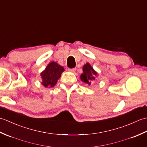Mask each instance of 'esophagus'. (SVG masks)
Listing matches in <instances>:
<instances>
[{
    "label": "esophagus",
    "instance_id": "obj_1",
    "mask_svg": "<svg viewBox=\"0 0 147 147\" xmlns=\"http://www.w3.org/2000/svg\"><path fill=\"white\" fill-rule=\"evenodd\" d=\"M76 68H69L68 69V71L69 72H72V73H74V72L76 71Z\"/></svg>",
    "mask_w": 147,
    "mask_h": 147
}]
</instances>
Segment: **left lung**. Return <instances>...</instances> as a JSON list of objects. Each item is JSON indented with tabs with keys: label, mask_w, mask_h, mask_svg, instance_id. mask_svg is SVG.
<instances>
[{
	"label": "left lung",
	"mask_w": 147,
	"mask_h": 147,
	"mask_svg": "<svg viewBox=\"0 0 147 147\" xmlns=\"http://www.w3.org/2000/svg\"><path fill=\"white\" fill-rule=\"evenodd\" d=\"M83 73L81 74L80 79L84 83L90 85L92 82L95 80L96 76L98 75V73L88 62L83 65Z\"/></svg>",
	"instance_id": "8db88e82"
}]
</instances>
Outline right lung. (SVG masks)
I'll list each match as a JSON object with an SVG mask.
<instances>
[{"label": "right lung", "instance_id": "1", "mask_svg": "<svg viewBox=\"0 0 147 147\" xmlns=\"http://www.w3.org/2000/svg\"><path fill=\"white\" fill-rule=\"evenodd\" d=\"M64 71V67L55 62H51L47 65L45 69L42 71L40 76H42V85L46 88L54 86L60 78L61 74Z\"/></svg>", "mask_w": 147, "mask_h": 147}]
</instances>
